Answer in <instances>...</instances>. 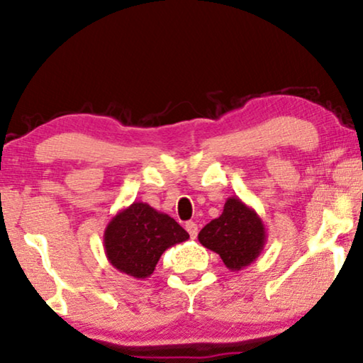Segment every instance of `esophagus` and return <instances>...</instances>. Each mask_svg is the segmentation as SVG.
I'll return each mask as SVG.
<instances>
[{
	"instance_id": "1",
	"label": "esophagus",
	"mask_w": 363,
	"mask_h": 363,
	"mask_svg": "<svg viewBox=\"0 0 363 363\" xmlns=\"http://www.w3.org/2000/svg\"><path fill=\"white\" fill-rule=\"evenodd\" d=\"M186 230L189 232L191 238L194 239L196 235H197V230H199V229H197V224H196V222H192V220H191V222H187V224H186Z\"/></svg>"
}]
</instances>
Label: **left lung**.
<instances>
[{
	"label": "left lung",
	"mask_w": 363,
	"mask_h": 363,
	"mask_svg": "<svg viewBox=\"0 0 363 363\" xmlns=\"http://www.w3.org/2000/svg\"><path fill=\"white\" fill-rule=\"evenodd\" d=\"M206 249L219 254L229 270H242L257 260L267 232L262 219L239 197H229L217 219L202 227L197 235Z\"/></svg>",
	"instance_id": "obj_1"
}]
</instances>
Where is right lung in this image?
Returning a JSON list of instances; mask_svg holds the SVG:
<instances>
[{"label":"right lung","mask_w":363,"mask_h":363,"mask_svg":"<svg viewBox=\"0 0 363 363\" xmlns=\"http://www.w3.org/2000/svg\"><path fill=\"white\" fill-rule=\"evenodd\" d=\"M103 239L109 264L143 280L154 272L164 250L184 242L189 234L172 217L139 201L109 220Z\"/></svg>","instance_id":"add662e5"}]
</instances>
